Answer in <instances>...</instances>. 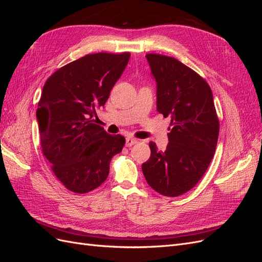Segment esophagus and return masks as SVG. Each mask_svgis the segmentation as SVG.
I'll list each match as a JSON object with an SVG mask.
<instances>
[{
    "instance_id": "esophagus-1",
    "label": "esophagus",
    "mask_w": 262,
    "mask_h": 262,
    "mask_svg": "<svg viewBox=\"0 0 262 262\" xmlns=\"http://www.w3.org/2000/svg\"><path fill=\"white\" fill-rule=\"evenodd\" d=\"M137 143H138L137 139H133V138H130V137L125 139V145L126 146H132V145L137 144Z\"/></svg>"
}]
</instances>
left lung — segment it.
Returning a JSON list of instances; mask_svg holds the SVG:
<instances>
[{"instance_id":"1","label":"left lung","mask_w":262,"mask_h":262,"mask_svg":"<svg viewBox=\"0 0 262 262\" xmlns=\"http://www.w3.org/2000/svg\"><path fill=\"white\" fill-rule=\"evenodd\" d=\"M156 82V109L170 117L164 150L149 142L150 156L142 164L147 184L166 196L192 189L204 175L215 152L220 124L208 83L180 61L146 54Z\"/></svg>"}]
</instances>
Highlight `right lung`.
I'll list each match as a JSON object with an SVG mask.
<instances>
[{
    "label": "right lung",
    "mask_w": 262,
    "mask_h": 262,
    "mask_svg": "<svg viewBox=\"0 0 262 262\" xmlns=\"http://www.w3.org/2000/svg\"><path fill=\"white\" fill-rule=\"evenodd\" d=\"M130 53H95L62 67L47 80L36 112L42 153L67 189L86 193L109 173L125 139L93 123L122 75Z\"/></svg>",
    "instance_id": "obj_1"
}]
</instances>
